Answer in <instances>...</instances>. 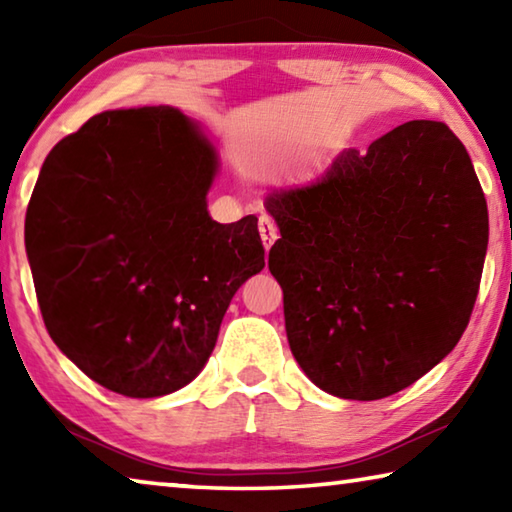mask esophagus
<instances>
[{
    "label": "esophagus",
    "mask_w": 512,
    "mask_h": 512,
    "mask_svg": "<svg viewBox=\"0 0 512 512\" xmlns=\"http://www.w3.org/2000/svg\"><path fill=\"white\" fill-rule=\"evenodd\" d=\"M259 237H262V244L266 250L271 248L277 239V225L273 223V219L268 214L259 216Z\"/></svg>",
    "instance_id": "1"
}]
</instances>
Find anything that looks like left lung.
<instances>
[{
	"mask_svg": "<svg viewBox=\"0 0 512 512\" xmlns=\"http://www.w3.org/2000/svg\"><path fill=\"white\" fill-rule=\"evenodd\" d=\"M264 207L282 237L268 268L287 339L320 391L381 400L454 350L479 293L488 205L445 124L406 121Z\"/></svg>",
	"mask_w": 512,
	"mask_h": 512,
	"instance_id": "obj_1",
	"label": "left lung"
}]
</instances>
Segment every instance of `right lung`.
Segmentation results:
<instances>
[{
  "instance_id": "add662e5",
  "label": "right lung",
  "mask_w": 512,
  "mask_h": 512,
  "mask_svg": "<svg viewBox=\"0 0 512 512\" xmlns=\"http://www.w3.org/2000/svg\"><path fill=\"white\" fill-rule=\"evenodd\" d=\"M216 173L210 137L171 106L99 112L42 164L27 210L38 305L60 352L112 393L187 386L264 268L255 214L207 212Z\"/></svg>"
}]
</instances>
